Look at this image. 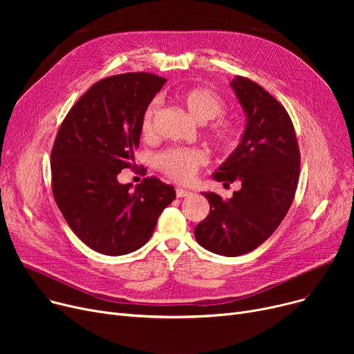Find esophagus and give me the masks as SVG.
Listing matches in <instances>:
<instances>
[{
	"mask_svg": "<svg viewBox=\"0 0 354 354\" xmlns=\"http://www.w3.org/2000/svg\"><path fill=\"white\" fill-rule=\"evenodd\" d=\"M176 195H178V198H187V196H191L192 192L189 189H185V188L178 187L176 188Z\"/></svg>",
	"mask_w": 354,
	"mask_h": 354,
	"instance_id": "1",
	"label": "esophagus"
}]
</instances>
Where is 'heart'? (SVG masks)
Returning <instances> with one entry per match:
<instances>
[{
  "mask_svg": "<svg viewBox=\"0 0 354 354\" xmlns=\"http://www.w3.org/2000/svg\"><path fill=\"white\" fill-rule=\"evenodd\" d=\"M178 100L187 109L192 119L202 124L224 113V102H222V99L216 93L203 87L185 90L182 95H179ZM159 110L160 103L158 99L146 107L142 118V132L145 136H151L153 133ZM211 135L219 145L227 146L236 140L238 130L232 122L221 119L212 126ZM205 163L207 155L199 149L171 147L156 156V165L159 169L178 182H189L199 171V167Z\"/></svg>",
  "mask_w": 354,
  "mask_h": 354,
  "instance_id": "obj_1",
  "label": "heart"
}]
</instances>
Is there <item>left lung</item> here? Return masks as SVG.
Wrapping results in <instances>:
<instances>
[{
  "label": "left lung",
  "instance_id": "obj_1",
  "mask_svg": "<svg viewBox=\"0 0 354 354\" xmlns=\"http://www.w3.org/2000/svg\"><path fill=\"white\" fill-rule=\"evenodd\" d=\"M230 86L245 113V129L234 152L212 178L241 182L232 198L202 192L209 214L195 228L205 250L236 257L251 252L281 224L294 199L300 151L287 110L257 83L235 76Z\"/></svg>",
  "mask_w": 354,
  "mask_h": 354
}]
</instances>
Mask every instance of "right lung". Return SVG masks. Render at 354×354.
Listing matches in <instances>:
<instances>
[{"instance_id": "right-lung-1", "label": "right lung", "mask_w": 354, "mask_h": 354, "mask_svg": "<svg viewBox=\"0 0 354 354\" xmlns=\"http://www.w3.org/2000/svg\"><path fill=\"white\" fill-rule=\"evenodd\" d=\"M166 80L126 73L93 84L67 113L51 151L53 195L71 231L104 255H124L152 236L176 198L172 185L146 178L135 189L118 175L135 165L142 118Z\"/></svg>"}]
</instances>
